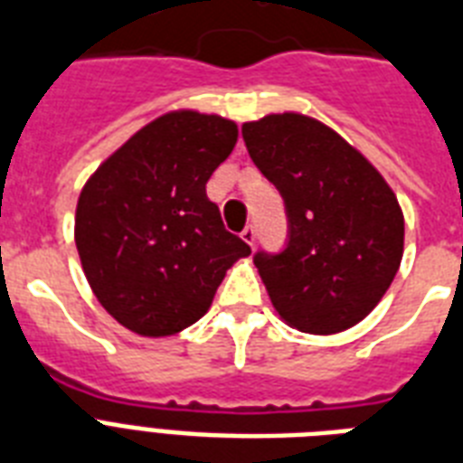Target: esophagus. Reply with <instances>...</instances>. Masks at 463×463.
I'll return each mask as SVG.
<instances>
[{
    "label": "esophagus",
    "mask_w": 463,
    "mask_h": 463,
    "mask_svg": "<svg viewBox=\"0 0 463 463\" xmlns=\"http://www.w3.org/2000/svg\"><path fill=\"white\" fill-rule=\"evenodd\" d=\"M255 236H258V232H255L253 224H249V227H246V229H243V232H241V239H243V241H246V243H249V246H253V243H255Z\"/></svg>",
    "instance_id": "esophagus-1"
}]
</instances>
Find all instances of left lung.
<instances>
[{
    "label": "left lung",
    "mask_w": 463,
    "mask_h": 463,
    "mask_svg": "<svg viewBox=\"0 0 463 463\" xmlns=\"http://www.w3.org/2000/svg\"><path fill=\"white\" fill-rule=\"evenodd\" d=\"M241 133L287 213L284 249L253 255L272 306L301 332L349 330L402 262L404 214L392 188L342 136L301 114H269Z\"/></svg>",
    "instance_id": "left-lung-1"
}]
</instances>
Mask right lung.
<instances>
[{"instance_id":"obj_1","label":"right lung","mask_w":463,"mask_h":463,"mask_svg":"<svg viewBox=\"0 0 463 463\" xmlns=\"http://www.w3.org/2000/svg\"><path fill=\"white\" fill-rule=\"evenodd\" d=\"M236 124L172 112L140 128L80 191L76 249L98 301L143 336L176 335L208 313L243 239L205 194Z\"/></svg>"}]
</instances>
